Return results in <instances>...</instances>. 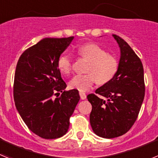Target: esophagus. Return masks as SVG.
I'll use <instances>...</instances> for the list:
<instances>
[{
  "mask_svg": "<svg viewBox=\"0 0 158 158\" xmlns=\"http://www.w3.org/2000/svg\"><path fill=\"white\" fill-rule=\"evenodd\" d=\"M79 95H80V97L81 100H85L86 99V94L85 93L80 92V93H79Z\"/></svg>",
  "mask_w": 158,
  "mask_h": 158,
  "instance_id": "obj_1",
  "label": "esophagus"
}]
</instances>
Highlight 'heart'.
Wrapping results in <instances>:
<instances>
[{"label":"heart","instance_id":"heart-1","mask_svg":"<svg viewBox=\"0 0 158 158\" xmlns=\"http://www.w3.org/2000/svg\"><path fill=\"white\" fill-rule=\"evenodd\" d=\"M83 58L89 60L86 74H77L69 81V87L78 91L87 92L93 86L96 81L99 84H106L115 77L118 69V62L115 56L95 43H88L78 49ZM57 66L61 73L69 75L72 71L73 61L69 54L60 55Z\"/></svg>","mask_w":158,"mask_h":158}]
</instances>
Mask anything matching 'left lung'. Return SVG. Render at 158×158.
<instances>
[{"label":"left lung","mask_w":158,"mask_h":158,"mask_svg":"<svg viewBox=\"0 0 158 158\" xmlns=\"http://www.w3.org/2000/svg\"><path fill=\"white\" fill-rule=\"evenodd\" d=\"M120 49L118 69L112 80L87 96L92 104L90 124L96 135L113 139L126 134L136 121L145 96L140 58L127 42L112 35Z\"/></svg>","instance_id":"8db88e82"}]
</instances>
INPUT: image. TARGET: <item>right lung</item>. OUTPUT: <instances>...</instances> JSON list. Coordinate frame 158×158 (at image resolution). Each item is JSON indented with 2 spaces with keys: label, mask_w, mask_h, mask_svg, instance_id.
<instances>
[{
  "label": "right lung",
  "mask_w": 158,
  "mask_h": 158,
  "mask_svg": "<svg viewBox=\"0 0 158 158\" xmlns=\"http://www.w3.org/2000/svg\"><path fill=\"white\" fill-rule=\"evenodd\" d=\"M73 40V36L45 38L27 49L16 65L13 85L16 109L27 127L43 139H58L66 134L80 100L78 90L65 91L66 84L57 66ZM58 92L62 95L54 99Z\"/></svg>",
  "instance_id": "1"
}]
</instances>
